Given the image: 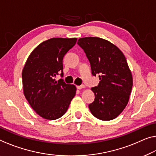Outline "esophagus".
<instances>
[{"label":"esophagus","instance_id":"obj_1","mask_svg":"<svg viewBox=\"0 0 156 156\" xmlns=\"http://www.w3.org/2000/svg\"><path fill=\"white\" fill-rule=\"evenodd\" d=\"M85 87V85H78L77 86V89L78 90H80V89H83V88Z\"/></svg>","mask_w":156,"mask_h":156}]
</instances>
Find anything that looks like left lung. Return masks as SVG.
I'll return each instance as SVG.
<instances>
[{
	"mask_svg": "<svg viewBox=\"0 0 156 156\" xmlns=\"http://www.w3.org/2000/svg\"><path fill=\"white\" fill-rule=\"evenodd\" d=\"M91 66L92 74L99 76V84L92 87L94 101L89 104L92 114L101 120L115 118L128 103L132 76L123 53L110 42L97 37L78 41Z\"/></svg>",
	"mask_w": 156,
	"mask_h": 156,
	"instance_id": "8db88e82",
	"label": "left lung"
}]
</instances>
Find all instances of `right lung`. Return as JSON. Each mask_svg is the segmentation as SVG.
Returning a JSON list of instances; mask_svg holds the SVG:
<instances>
[{
	"instance_id": "right-lung-1",
	"label": "right lung",
	"mask_w": 156,
	"mask_h": 156,
	"mask_svg": "<svg viewBox=\"0 0 156 156\" xmlns=\"http://www.w3.org/2000/svg\"><path fill=\"white\" fill-rule=\"evenodd\" d=\"M77 38H53L41 43L32 51L22 71L24 96L32 108L48 120L62 117L76 94V87L63 79V58L75 45Z\"/></svg>"
}]
</instances>
